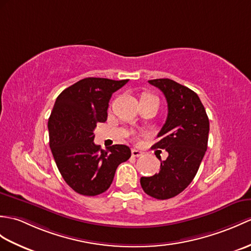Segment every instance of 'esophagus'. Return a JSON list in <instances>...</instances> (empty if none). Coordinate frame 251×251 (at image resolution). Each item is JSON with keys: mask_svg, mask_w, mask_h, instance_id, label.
<instances>
[{"mask_svg": "<svg viewBox=\"0 0 251 251\" xmlns=\"http://www.w3.org/2000/svg\"><path fill=\"white\" fill-rule=\"evenodd\" d=\"M142 152L141 151H139V150H136V149H132L131 150V155L133 156V157H140V156H142Z\"/></svg>", "mask_w": 251, "mask_h": 251, "instance_id": "esophagus-1", "label": "esophagus"}]
</instances>
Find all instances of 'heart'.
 I'll use <instances>...</instances> for the list:
<instances>
[{"label": "heart", "mask_w": 251, "mask_h": 251, "mask_svg": "<svg viewBox=\"0 0 251 251\" xmlns=\"http://www.w3.org/2000/svg\"><path fill=\"white\" fill-rule=\"evenodd\" d=\"M147 96H151V95H144L143 97H147Z\"/></svg>", "instance_id": "heart-1"}]
</instances>
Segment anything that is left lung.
<instances>
[{
	"mask_svg": "<svg viewBox=\"0 0 251 251\" xmlns=\"http://www.w3.org/2000/svg\"><path fill=\"white\" fill-rule=\"evenodd\" d=\"M164 93L168 116L153 149L166 150L169 156L161 161L155 176L141 177L147 195L158 200L180 194L192 182L207 149L209 122L204 107L194 91L171 79L149 80Z\"/></svg>",
	"mask_w": 251,
	"mask_h": 251,
	"instance_id": "1",
	"label": "left lung"
}]
</instances>
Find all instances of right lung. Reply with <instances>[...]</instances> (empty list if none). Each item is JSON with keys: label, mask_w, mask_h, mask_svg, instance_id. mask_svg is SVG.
<instances>
[{"label": "right lung", "mask_w": 251, "mask_h": 251, "mask_svg": "<svg viewBox=\"0 0 251 251\" xmlns=\"http://www.w3.org/2000/svg\"><path fill=\"white\" fill-rule=\"evenodd\" d=\"M126 80L85 78L57 96L48 121L49 144L57 169L69 187L97 196L112 184L116 168L129 159L130 149L115 144L107 151L94 142V129L107 121L109 100Z\"/></svg>", "instance_id": "right-lung-1"}]
</instances>
